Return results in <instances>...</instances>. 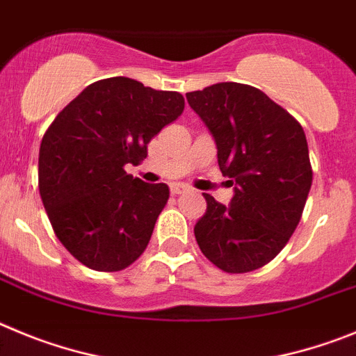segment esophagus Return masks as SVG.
<instances>
[{"instance_id":"1","label":"esophagus","mask_w":356,"mask_h":356,"mask_svg":"<svg viewBox=\"0 0 356 356\" xmlns=\"http://www.w3.org/2000/svg\"><path fill=\"white\" fill-rule=\"evenodd\" d=\"M190 190V188H188V186L186 184H172L170 186V191H172V195H179V193H182V191H188Z\"/></svg>"}]
</instances>
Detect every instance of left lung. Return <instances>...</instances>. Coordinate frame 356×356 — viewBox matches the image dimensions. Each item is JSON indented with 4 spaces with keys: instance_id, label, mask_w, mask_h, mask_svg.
<instances>
[{
    "instance_id": "obj_1",
    "label": "left lung",
    "mask_w": 356,
    "mask_h": 356,
    "mask_svg": "<svg viewBox=\"0 0 356 356\" xmlns=\"http://www.w3.org/2000/svg\"><path fill=\"white\" fill-rule=\"evenodd\" d=\"M186 99L213 134L218 166L234 186L229 206L204 193L198 246L227 273L259 270L287 245L312 186L303 127L264 92L241 83H216Z\"/></svg>"
}]
</instances>
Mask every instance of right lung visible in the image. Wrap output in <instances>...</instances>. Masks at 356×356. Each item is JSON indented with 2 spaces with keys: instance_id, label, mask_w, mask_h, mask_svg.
Listing matches in <instances>:
<instances>
[{
  "instance_id": "1",
  "label": "right lung",
  "mask_w": 356,
  "mask_h": 356,
  "mask_svg": "<svg viewBox=\"0 0 356 356\" xmlns=\"http://www.w3.org/2000/svg\"><path fill=\"white\" fill-rule=\"evenodd\" d=\"M184 110L179 92L136 79L88 85L54 118L38 152V190L56 238L81 264L120 271L147 248L168 186L127 175Z\"/></svg>"
}]
</instances>
